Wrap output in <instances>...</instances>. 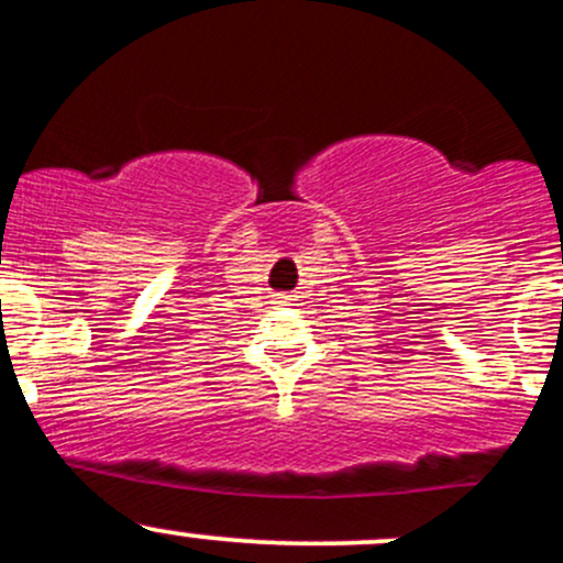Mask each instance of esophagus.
<instances>
[{
  "label": "esophagus",
  "instance_id": "obj_1",
  "mask_svg": "<svg viewBox=\"0 0 563 563\" xmlns=\"http://www.w3.org/2000/svg\"><path fill=\"white\" fill-rule=\"evenodd\" d=\"M275 297L280 305H288V301H291V294H275Z\"/></svg>",
  "mask_w": 563,
  "mask_h": 563
}]
</instances>
